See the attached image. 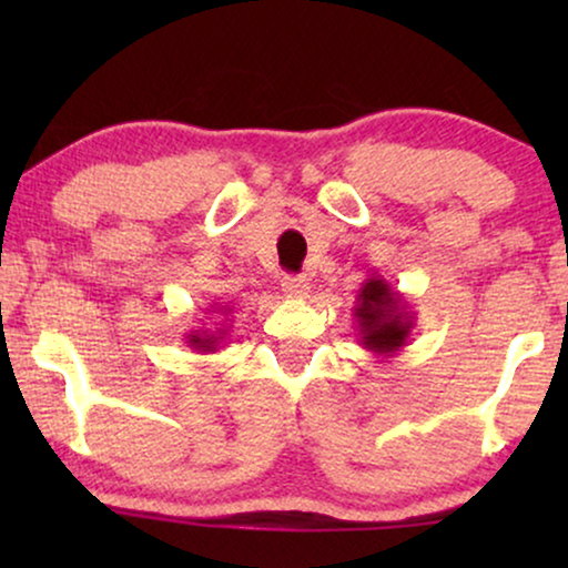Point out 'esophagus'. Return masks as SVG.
<instances>
[{
    "instance_id": "1",
    "label": "esophagus",
    "mask_w": 568,
    "mask_h": 568,
    "mask_svg": "<svg viewBox=\"0 0 568 568\" xmlns=\"http://www.w3.org/2000/svg\"><path fill=\"white\" fill-rule=\"evenodd\" d=\"M282 290H284L286 297H292V300H305L307 294H310V282H307L305 276H284Z\"/></svg>"
}]
</instances>
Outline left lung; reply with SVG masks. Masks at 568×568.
Wrapping results in <instances>:
<instances>
[{"label":"left lung","mask_w":568,"mask_h":568,"mask_svg":"<svg viewBox=\"0 0 568 568\" xmlns=\"http://www.w3.org/2000/svg\"><path fill=\"white\" fill-rule=\"evenodd\" d=\"M354 317L362 348L383 359L398 354L414 331V313L406 297L377 274H372L356 294Z\"/></svg>","instance_id":"obj_1"}]
</instances>
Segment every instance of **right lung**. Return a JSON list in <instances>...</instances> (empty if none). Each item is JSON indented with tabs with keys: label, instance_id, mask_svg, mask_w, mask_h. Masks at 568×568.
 <instances>
[{
	"label": "right lung",
	"instance_id": "obj_1",
	"mask_svg": "<svg viewBox=\"0 0 568 568\" xmlns=\"http://www.w3.org/2000/svg\"><path fill=\"white\" fill-rule=\"evenodd\" d=\"M209 313L230 315V307H224V305H220V302H214ZM224 321H227V317H224ZM224 336H227V328H224V325H220V328H214V331L212 328H196V331L185 333V344H189L193 352H199V354H214L224 341Z\"/></svg>",
	"mask_w": 568,
	"mask_h": 568
}]
</instances>
